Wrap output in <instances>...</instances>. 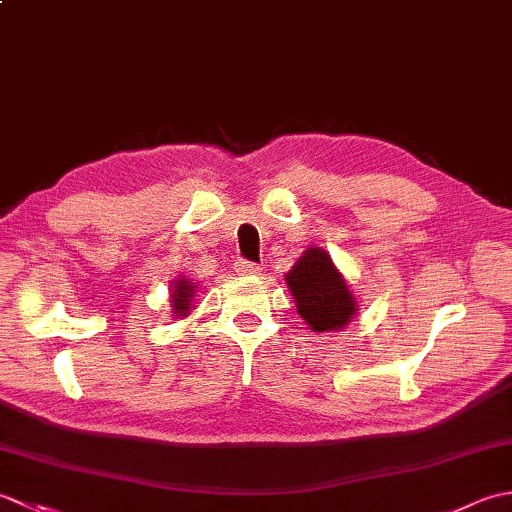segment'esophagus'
Returning <instances> with one entry per match:
<instances>
[{
	"label": "esophagus",
	"instance_id": "obj_1",
	"mask_svg": "<svg viewBox=\"0 0 512 512\" xmlns=\"http://www.w3.org/2000/svg\"><path fill=\"white\" fill-rule=\"evenodd\" d=\"M235 273L242 275V277H255V275L262 273V268L253 264V262H248V259H239V262L235 264Z\"/></svg>",
	"mask_w": 512,
	"mask_h": 512
}]
</instances>
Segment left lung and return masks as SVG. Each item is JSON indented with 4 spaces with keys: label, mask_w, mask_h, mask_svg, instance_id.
Here are the masks:
<instances>
[{
    "label": "left lung",
    "mask_w": 512,
    "mask_h": 512,
    "mask_svg": "<svg viewBox=\"0 0 512 512\" xmlns=\"http://www.w3.org/2000/svg\"><path fill=\"white\" fill-rule=\"evenodd\" d=\"M286 284L297 303L299 317L314 332L341 330L358 310L347 281L323 248L312 246L286 275Z\"/></svg>",
    "instance_id": "obj_1"
}]
</instances>
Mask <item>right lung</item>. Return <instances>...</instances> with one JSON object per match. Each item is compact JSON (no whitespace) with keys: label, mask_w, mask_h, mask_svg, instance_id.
I'll return each mask as SVG.
<instances>
[{"label":"right lung","mask_w":512,"mask_h":512,"mask_svg":"<svg viewBox=\"0 0 512 512\" xmlns=\"http://www.w3.org/2000/svg\"><path fill=\"white\" fill-rule=\"evenodd\" d=\"M195 297V286L191 281H187L184 277L173 281L171 288V308H173V317H187L191 310V301Z\"/></svg>","instance_id":"obj_1"}]
</instances>
